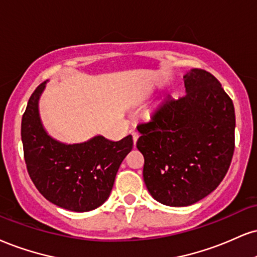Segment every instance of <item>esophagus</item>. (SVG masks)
I'll return each mask as SVG.
<instances>
[{
    "instance_id": "esophagus-1",
    "label": "esophagus",
    "mask_w": 257,
    "mask_h": 257,
    "mask_svg": "<svg viewBox=\"0 0 257 257\" xmlns=\"http://www.w3.org/2000/svg\"><path fill=\"white\" fill-rule=\"evenodd\" d=\"M132 137H133V141H134V146H135V145H137L138 139H139V133L138 132H133Z\"/></svg>"
}]
</instances>
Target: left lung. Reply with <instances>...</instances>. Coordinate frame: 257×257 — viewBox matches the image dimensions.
<instances>
[{"label":"left lung","mask_w":257,"mask_h":257,"mask_svg":"<svg viewBox=\"0 0 257 257\" xmlns=\"http://www.w3.org/2000/svg\"><path fill=\"white\" fill-rule=\"evenodd\" d=\"M183 78V97H166L137 126L145 184L171 207L190 206L217 189L234 150V107L220 82L202 69Z\"/></svg>","instance_id":"8db88e82"}]
</instances>
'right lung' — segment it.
I'll use <instances>...</instances> for the list:
<instances>
[{"instance_id": "1", "label": "right lung", "mask_w": 257, "mask_h": 257, "mask_svg": "<svg viewBox=\"0 0 257 257\" xmlns=\"http://www.w3.org/2000/svg\"><path fill=\"white\" fill-rule=\"evenodd\" d=\"M45 87L46 81L36 88L21 120L27 171L51 203L73 212L92 211L110 196L120 163L133 148V138L111 141L95 135L80 144L56 140L48 134L39 115Z\"/></svg>"}]
</instances>
